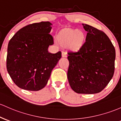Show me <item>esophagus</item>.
<instances>
[{
    "instance_id": "1",
    "label": "esophagus",
    "mask_w": 121,
    "mask_h": 121,
    "mask_svg": "<svg viewBox=\"0 0 121 121\" xmlns=\"http://www.w3.org/2000/svg\"><path fill=\"white\" fill-rule=\"evenodd\" d=\"M67 56V52L66 51H63L62 52V57H65Z\"/></svg>"
}]
</instances>
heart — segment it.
I'll list each match as a JSON object with an SVG mask.
<instances>
[{"label":"heart","instance_id":"1","mask_svg":"<svg viewBox=\"0 0 121 121\" xmlns=\"http://www.w3.org/2000/svg\"><path fill=\"white\" fill-rule=\"evenodd\" d=\"M85 39V34L82 31L77 29L65 30L58 35V42L63 45L71 44L74 48H78L83 44Z\"/></svg>","mask_w":121,"mask_h":121}]
</instances>
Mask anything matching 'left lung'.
<instances>
[{"instance_id": "8db88e82", "label": "left lung", "mask_w": 121, "mask_h": 121, "mask_svg": "<svg viewBox=\"0 0 121 121\" xmlns=\"http://www.w3.org/2000/svg\"><path fill=\"white\" fill-rule=\"evenodd\" d=\"M82 25L87 31L86 41L77 51L68 53V79L75 92L96 94L105 88L113 76L115 48L102 30Z\"/></svg>"}]
</instances>
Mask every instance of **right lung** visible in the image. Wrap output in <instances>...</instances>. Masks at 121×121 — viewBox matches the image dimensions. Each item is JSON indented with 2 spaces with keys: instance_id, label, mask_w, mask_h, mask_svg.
I'll return each instance as SVG.
<instances>
[{
  "instance_id": "obj_1",
  "label": "right lung",
  "mask_w": 121,
  "mask_h": 121,
  "mask_svg": "<svg viewBox=\"0 0 121 121\" xmlns=\"http://www.w3.org/2000/svg\"><path fill=\"white\" fill-rule=\"evenodd\" d=\"M49 22L27 25L14 34L9 42L6 67L19 88L38 91L46 86L52 71L61 57V52L49 53L53 45Z\"/></svg>"
}]
</instances>
